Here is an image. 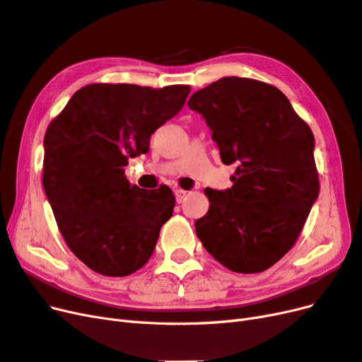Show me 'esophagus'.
<instances>
[{"mask_svg":"<svg viewBox=\"0 0 362 362\" xmlns=\"http://www.w3.org/2000/svg\"><path fill=\"white\" fill-rule=\"evenodd\" d=\"M174 195H176L177 203H183L186 200V197L189 195V192L188 191H183V189H176V191H174Z\"/></svg>","mask_w":362,"mask_h":362,"instance_id":"esophagus-1","label":"esophagus"}]
</instances>
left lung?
Listing matches in <instances>:
<instances>
[{
	"instance_id": "1",
	"label": "left lung",
	"mask_w": 362,
	"mask_h": 362,
	"mask_svg": "<svg viewBox=\"0 0 362 362\" xmlns=\"http://www.w3.org/2000/svg\"><path fill=\"white\" fill-rule=\"evenodd\" d=\"M211 127L223 164H238L226 191L206 188L195 221L203 247L227 269L257 274L293 247L319 197L314 135L284 93L224 76L188 100Z\"/></svg>"
}]
</instances>
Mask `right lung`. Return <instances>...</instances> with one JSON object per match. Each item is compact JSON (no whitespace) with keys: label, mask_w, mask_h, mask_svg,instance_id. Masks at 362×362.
I'll return each mask as SVG.
<instances>
[{"label":"right lung","mask_w":362,"mask_h":362,"mask_svg":"<svg viewBox=\"0 0 362 362\" xmlns=\"http://www.w3.org/2000/svg\"><path fill=\"white\" fill-rule=\"evenodd\" d=\"M189 86L90 84L45 134L43 188L67 247L91 271L126 276L153 254L173 216L170 188L131 185L124 167L185 105Z\"/></svg>","instance_id":"obj_1"}]
</instances>
